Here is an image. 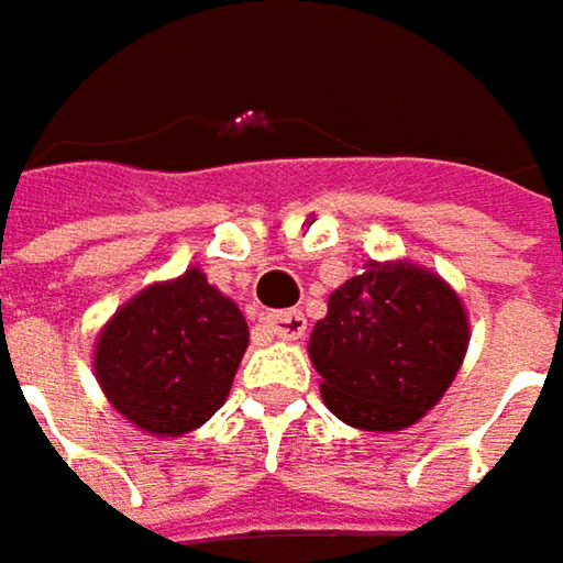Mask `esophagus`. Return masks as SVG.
<instances>
[{
    "instance_id": "esophagus-1",
    "label": "esophagus",
    "mask_w": 563,
    "mask_h": 563,
    "mask_svg": "<svg viewBox=\"0 0 563 563\" xmlns=\"http://www.w3.org/2000/svg\"><path fill=\"white\" fill-rule=\"evenodd\" d=\"M264 325H267L277 339L292 342V339H302V332H306V316H302L299 309L267 312V316H264Z\"/></svg>"
}]
</instances>
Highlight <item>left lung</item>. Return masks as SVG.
Masks as SVG:
<instances>
[{
  "label": "left lung",
  "mask_w": 563,
  "mask_h": 563,
  "mask_svg": "<svg viewBox=\"0 0 563 563\" xmlns=\"http://www.w3.org/2000/svg\"><path fill=\"white\" fill-rule=\"evenodd\" d=\"M466 345L470 322L446 283L410 264H372L329 296L309 355L339 420L400 430L443 397Z\"/></svg>",
  "instance_id": "obj_1"
}]
</instances>
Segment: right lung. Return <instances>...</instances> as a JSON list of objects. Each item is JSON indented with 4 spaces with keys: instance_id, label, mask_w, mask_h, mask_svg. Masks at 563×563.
<instances>
[{
    "instance_id": "1",
    "label": "right lung",
    "mask_w": 563,
    "mask_h": 563,
    "mask_svg": "<svg viewBox=\"0 0 563 563\" xmlns=\"http://www.w3.org/2000/svg\"><path fill=\"white\" fill-rule=\"evenodd\" d=\"M247 349L241 309L205 274L143 289L100 332L97 382L136 427L181 437L201 427L231 391Z\"/></svg>"
}]
</instances>
